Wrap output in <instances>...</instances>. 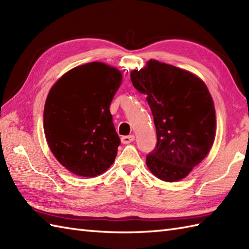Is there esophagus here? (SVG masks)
Segmentation results:
<instances>
[{
    "instance_id": "esophagus-1",
    "label": "esophagus",
    "mask_w": 249,
    "mask_h": 249,
    "mask_svg": "<svg viewBox=\"0 0 249 249\" xmlns=\"http://www.w3.org/2000/svg\"><path fill=\"white\" fill-rule=\"evenodd\" d=\"M134 140H135V136L134 135L124 136V137H122V139H121L122 143H123V144H128V143H130V142H133Z\"/></svg>"
}]
</instances>
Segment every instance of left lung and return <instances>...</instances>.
Returning a JSON list of instances; mask_svg holds the SVG:
<instances>
[{
    "mask_svg": "<svg viewBox=\"0 0 249 249\" xmlns=\"http://www.w3.org/2000/svg\"><path fill=\"white\" fill-rule=\"evenodd\" d=\"M136 89L146 95L156 127V147L146 155L150 171L165 182L187 177L208 155L215 139L212 96L200 78L150 60L130 72Z\"/></svg>",
    "mask_w": 249,
    "mask_h": 249,
    "instance_id": "left-lung-1",
    "label": "left lung"
}]
</instances>
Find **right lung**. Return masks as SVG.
<instances>
[{"instance_id": "1", "label": "right lung", "mask_w": 249, "mask_h": 249, "mask_svg": "<svg viewBox=\"0 0 249 249\" xmlns=\"http://www.w3.org/2000/svg\"><path fill=\"white\" fill-rule=\"evenodd\" d=\"M122 73L100 62L72 68L51 88L44 109L47 142L62 166L84 178L112 165L121 140L110 104Z\"/></svg>"}]
</instances>
